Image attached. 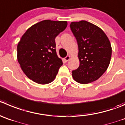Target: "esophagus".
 <instances>
[{
  "mask_svg": "<svg viewBox=\"0 0 125 125\" xmlns=\"http://www.w3.org/2000/svg\"><path fill=\"white\" fill-rule=\"evenodd\" d=\"M70 55H67V56H66V57L65 58V61H66V62H68V60H70Z\"/></svg>",
  "mask_w": 125,
  "mask_h": 125,
  "instance_id": "1",
  "label": "esophagus"
}]
</instances>
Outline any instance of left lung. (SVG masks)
<instances>
[{"label": "left lung", "mask_w": 125, "mask_h": 125, "mask_svg": "<svg viewBox=\"0 0 125 125\" xmlns=\"http://www.w3.org/2000/svg\"><path fill=\"white\" fill-rule=\"evenodd\" d=\"M70 28L78 45L80 60L78 68L72 72L73 79L81 84L96 81L110 64V41L102 30L86 21L72 22Z\"/></svg>", "instance_id": "left-lung-1"}]
</instances>
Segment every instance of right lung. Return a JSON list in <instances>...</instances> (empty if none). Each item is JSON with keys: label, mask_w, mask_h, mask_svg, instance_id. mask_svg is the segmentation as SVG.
Returning a JSON list of instances; mask_svg holds the SVG:
<instances>
[{"label": "right lung", "mask_w": 125, "mask_h": 125, "mask_svg": "<svg viewBox=\"0 0 125 125\" xmlns=\"http://www.w3.org/2000/svg\"><path fill=\"white\" fill-rule=\"evenodd\" d=\"M66 21L46 20L28 28L17 45V59L26 76L36 83L53 81L63 62L57 56L55 39L67 26Z\"/></svg>", "instance_id": "add662e5"}]
</instances>
